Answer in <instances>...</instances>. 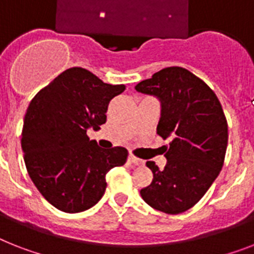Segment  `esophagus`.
Instances as JSON below:
<instances>
[{
  "instance_id": "1",
  "label": "esophagus",
  "mask_w": 254,
  "mask_h": 254,
  "mask_svg": "<svg viewBox=\"0 0 254 254\" xmlns=\"http://www.w3.org/2000/svg\"><path fill=\"white\" fill-rule=\"evenodd\" d=\"M127 162L131 163V164H135V166H142V164L145 163L142 159L137 158V156H134L133 154H129V155H127Z\"/></svg>"
}]
</instances>
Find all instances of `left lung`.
<instances>
[{
	"label": "left lung",
	"instance_id": "8db88e82",
	"mask_svg": "<svg viewBox=\"0 0 254 254\" xmlns=\"http://www.w3.org/2000/svg\"><path fill=\"white\" fill-rule=\"evenodd\" d=\"M135 90L159 99L156 131L163 139L171 138L162 147L164 170L146 163L154 179L141 189L142 198L163 213H184L203 197L223 167L228 142L223 109L203 80L180 66L162 69Z\"/></svg>",
	"mask_w": 254,
	"mask_h": 254
}]
</instances>
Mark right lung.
<instances>
[{
	"instance_id": "add662e5",
	"label": "right lung",
	"mask_w": 254,
	"mask_h": 254,
	"mask_svg": "<svg viewBox=\"0 0 254 254\" xmlns=\"http://www.w3.org/2000/svg\"><path fill=\"white\" fill-rule=\"evenodd\" d=\"M124 84H108L83 67H70L41 88L24 116L22 150L31 180L56 209L80 213L96 205L106 175L125 164L127 150H103L87 129H100Z\"/></svg>"
}]
</instances>
